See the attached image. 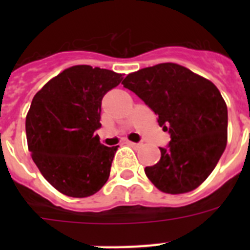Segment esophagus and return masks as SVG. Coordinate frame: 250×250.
Here are the masks:
<instances>
[{"label":"esophagus","mask_w":250,"mask_h":250,"mask_svg":"<svg viewBox=\"0 0 250 250\" xmlns=\"http://www.w3.org/2000/svg\"><path fill=\"white\" fill-rule=\"evenodd\" d=\"M126 144L130 145V146L132 147H140L141 144H139V143H132V141H126Z\"/></svg>","instance_id":"34e87169"}]
</instances>
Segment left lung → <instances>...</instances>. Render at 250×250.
<instances>
[{
    "label": "left lung",
    "instance_id": "left-lung-1",
    "mask_svg": "<svg viewBox=\"0 0 250 250\" xmlns=\"http://www.w3.org/2000/svg\"><path fill=\"white\" fill-rule=\"evenodd\" d=\"M158 115L169 131L160 160L145 167L159 190L184 194L204 183L228 141V109L211 81L174 62L158 63L127 75L121 83Z\"/></svg>",
    "mask_w": 250,
    "mask_h": 250
}]
</instances>
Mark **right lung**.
Listing matches in <instances>:
<instances>
[{"label":"right lung","instance_id":"add662e5","mask_svg":"<svg viewBox=\"0 0 250 250\" xmlns=\"http://www.w3.org/2000/svg\"><path fill=\"white\" fill-rule=\"evenodd\" d=\"M123 75L76 65L52 77L35 95L26 115V138L40 173L60 193L86 198L110 176L118 146H105L95 130L101 126V100Z\"/></svg>","mask_w":250,"mask_h":250}]
</instances>
